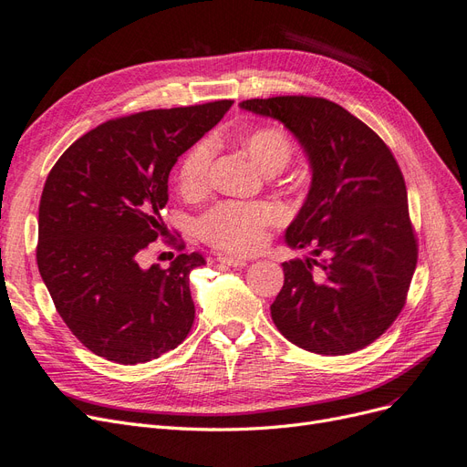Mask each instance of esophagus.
Listing matches in <instances>:
<instances>
[{
    "mask_svg": "<svg viewBox=\"0 0 467 467\" xmlns=\"http://www.w3.org/2000/svg\"><path fill=\"white\" fill-rule=\"evenodd\" d=\"M216 261L222 265H228L234 268H244L247 266L245 259H239V256H228V254H216Z\"/></svg>",
    "mask_w": 467,
    "mask_h": 467,
    "instance_id": "34e87169",
    "label": "esophagus"
}]
</instances>
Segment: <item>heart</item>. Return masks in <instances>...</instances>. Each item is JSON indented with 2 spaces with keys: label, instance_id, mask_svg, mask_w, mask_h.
<instances>
[{
  "label": "heart",
  "instance_id": "obj_1",
  "mask_svg": "<svg viewBox=\"0 0 467 467\" xmlns=\"http://www.w3.org/2000/svg\"><path fill=\"white\" fill-rule=\"evenodd\" d=\"M244 149L265 173H276L294 156V140L280 127H256L244 139ZM213 144L199 140L183 154L178 166V187L185 197H199L208 187ZM284 218L275 202L223 201L199 220V237L220 251L232 254L253 253L263 245L266 230Z\"/></svg>",
  "mask_w": 467,
  "mask_h": 467
}]
</instances>
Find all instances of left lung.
<instances>
[{"instance_id":"1","label":"left lung","mask_w":467,"mask_h":467,"mask_svg":"<svg viewBox=\"0 0 467 467\" xmlns=\"http://www.w3.org/2000/svg\"><path fill=\"white\" fill-rule=\"evenodd\" d=\"M280 119L309 156L313 183L285 230L289 247L325 259L284 263L270 305L289 342L346 356L373 344L401 313L417 265L408 191L392 150L368 125L320 96H272L239 104Z\"/></svg>"}]
</instances>
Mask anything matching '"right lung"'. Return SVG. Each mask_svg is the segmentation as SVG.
<instances>
[{
	"label": "right lung",
	"instance_id": "right-lung-1",
	"mask_svg": "<svg viewBox=\"0 0 467 467\" xmlns=\"http://www.w3.org/2000/svg\"><path fill=\"white\" fill-rule=\"evenodd\" d=\"M234 100L149 109L77 139L47 173L38 206L36 263L56 311L92 353L121 365L178 348L195 320L182 253L170 268L140 266L164 234L168 175ZM180 251L183 241H171Z\"/></svg>",
	"mask_w": 467,
	"mask_h": 467
}]
</instances>
